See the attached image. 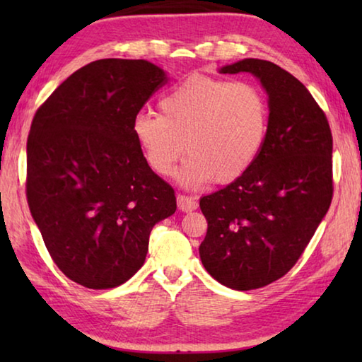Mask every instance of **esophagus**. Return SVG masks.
<instances>
[{
  "label": "esophagus",
  "mask_w": 362,
  "mask_h": 362,
  "mask_svg": "<svg viewBox=\"0 0 362 362\" xmlns=\"http://www.w3.org/2000/svg\"><path fill=\"white\" fill-rule=\"evenodd\" d=\"M177 206L182 212H192L198 207V201H196L193 196L187 194H179L177 196Z\"/></svg>",
  "instance_id": "1"
}]
</instances>
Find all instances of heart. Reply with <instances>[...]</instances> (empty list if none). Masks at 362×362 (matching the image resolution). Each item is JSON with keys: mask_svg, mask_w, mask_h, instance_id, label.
<instances>
[{"mask_svg": "<svg viewBox=\"0 0 362 362\" xmlns=\"http://www.w3.org/2000/svg\"><path fill=\"white\" fill-rule=\"evenodd\" d=\"M159 110L136 115L132 136L163 177L173 174L185 145L179 180L188 188L240 179L265 144L269 107L255 84L194 73L161 97Z\"/></svg>", "mask_w": 362, "mask_h": 362, "instance_id": "heart-1", "label": "heart"}]
</instances>
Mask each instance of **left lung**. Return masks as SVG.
Here are the masks:
<instances>
[{"instance_id":"8db88e82","label":"left lung","mask_w":362,"mask_h":362,"mask_svg":"<svg viewBox=\"0 0 362 362\" xmlns=\"http://www.w3.org/2000/svg\"><path fill=\"white\" fill-rule=\"evenodd\" d=\"M222 73L247 71L268 93L265 144L246 174L203 196L207 273L236 291L283 278L302 257L330 206L332 132L308 89L276 64L244 59Z\"/></svg>"}]
</instances>
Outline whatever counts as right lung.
Instances as JSON below:
<instances>
[{"mask_svg": "<svg viewBox=\"0 0 362 362\" xmlns=\"http://www.w3.org/2000/svg\"><path fill=\"white\" fill-rule=\"evenodd\" d=\"M166 83L146 60L100 59L41 103L27 140L25 192L49 255L66 278L112 289L144 265L150 231L177 209L132 136Z\"/></svg>", "mask_w": 362, "mask_h": 362, "instance_id": "obj_1", "label": "right lung"}]
</instances>
